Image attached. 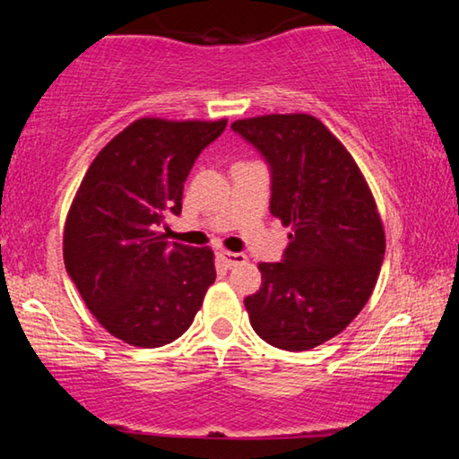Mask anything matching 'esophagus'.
I'll list each match as a JSON object with an SVG mask.
<instances>
[{"mask_svg": "<svg viewBox=\"0 0 459 459\" xmlns=\"http://www.w3.org/2000/svg\"><path fill=\"white\" fill-rule=\"evenodd\" d=\"M219 259H221L228 267H238L244 265V263L248 261V256L242 253H230V250H219Z\"/></svg>", "mask_w": 459, "mask_h": 459, "instance_id": "1", "label": "esophagus"}]
</instances>
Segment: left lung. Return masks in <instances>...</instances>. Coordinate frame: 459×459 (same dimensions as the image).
<instances>
[{"mask_svg":"<svg viewBox=\"0 0 459 459\" xmlns=\"http://www.w3.org/2000/svg\"><path fill=\"white\" fill-rule=\"evenodd\" d=\"M272 167V215L290 228L281 263H259L244 299L250 325L284 351H309L347 328L372 297L386 238L374 194L342 142L305 112L231 123Z\"/></svg>","mask_w":459,"mask_h":459,"instance_id":"1","label":"left lung"}]
</instances>
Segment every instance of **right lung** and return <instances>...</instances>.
Wrapping results in <instances>:
<instances>
[{
  "label": "right lung",
  "mask_w": 459,
  "mask_h": 459,
  "mask_svg": "<svg viewBox=\"0 0 459 459\" xmlns=\"http://www.w3.org/2000/svg\"><path fill=\"white\" fill-rule=\"evenodd\" d=\"M219 121L143 117L100 150L65 221L62 255L87 309L134 347L173 342L190 328L215 281V253L167 242L184 181L223 134Z\"/></svg>",
  "instance_id": "right-lung-1"
}]
</instances>
